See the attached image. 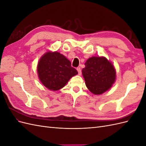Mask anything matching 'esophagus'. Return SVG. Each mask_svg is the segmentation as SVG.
<instances>
[{
	"label": "esophagus",
	"mask_w": 146,
	"mask_h": 146,
	"mask_svg": "<svg viewBox=\"0 0 146 146\" xmlns=\"http://www.w3.org/2000/svg\"><path fill=\"white\" fill-rule=\"evenodd\" d=\"M77 71H78V75H79V76H80V75L82 74V70H81V68H77Z\"/></svg>",
	"instance_id": "obj_1"
}]
</instances>
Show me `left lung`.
Here are the masks:
<instances>
[{"mask_svg": "<svg viewBox=\"0 0 146 146\" xmlns=\"http://www.w3.org/2000/svg\"><path fill=\"white\" fill-rule=\"evenodd\" d=\"M85 65L82 75L86 87L92 93L103 94L112 86L116 80V70L105 57H91Z\"/></svg>", "mask_w": 146, "mask_h": 146, "instance_id": "obj_1", "label": "left lung"}]
</instances>
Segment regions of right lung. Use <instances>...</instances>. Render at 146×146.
I'll use <instances>...</instances> for the list:
<instances>
[{
	"label": "right lung",
	"instance_id": "obj_1",
	"mask_svg": "<svg viewBox=\"0 0 146 146\" xmlns=\"http://www.w3.org/2000/svg\"><path fill=\"white\" fill-rule=\"evenodd\" d=\"M37 72L42 85L52 91L60 90L70 78L78 74L70 61L57 52H47L41 56Z\"/></svg>",
	"mask_w": 146,
	"mask_h": 146
}]
</instances>
